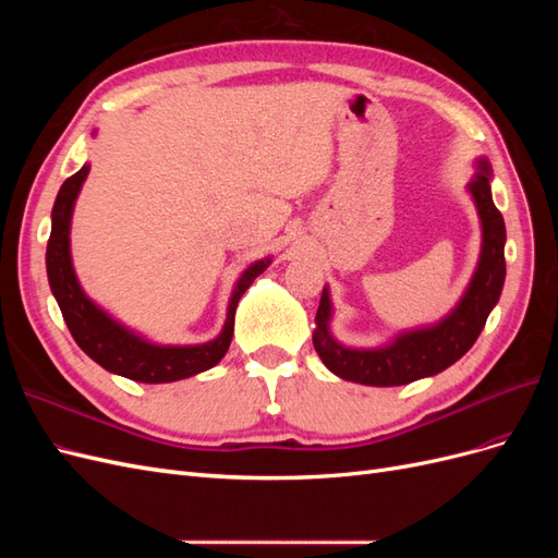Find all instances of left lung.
<instances>
[{"label":"left lung","instance_id":"8db88e82","mask_svg":"<svg viewBox=\"0 0 558 558\" xmlns=\"http://www.w3.org/2000/svg\"><path fill=\"white\" fill-rule=\"evenodd\" d=\"M492 167L480 160L470 193L482 218V256L456 310L440 324L398 335L379 349H349L330 335V295L324 289L316 312L314 349L324 365L347 381L365 386H402L442 373L477 342L505 283V221L492 197Z\"/></svg>","mask_w":558,"mask_h":558}]
</instances>
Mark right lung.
<instances>
[{"mask_svg": "<svg viewBox=\"0 0 558 558\" xmlns=\"http://www.w3.org/2000/svg\"><path fill=\"white\" fill-rule=\"evenodd\" d=\"M88 170L90 165H83L76 174H72L60 185L53 214H50L53 226H50V238L46 246V272L50 291H53L58 300L66 328H70L76 344L97 365L132 381L167 384L205 373V369L214 367L226 356L234 330V310H238V302L253 283V279L265 272L269 258L253 263L244 269V275L240 277L238 286H234L230 298L226 326L216 340L193 347L150 344L125 326L116 324L109 314H105L93 300H88V295L81 291L78 279L74 275L70 253V226L74 202L83 181L88 177Z\"/></svg>", "mask_w": 558, "mask_h": 558, "instance_id": "add662e5", "label": "right lung"}]
</instances>
